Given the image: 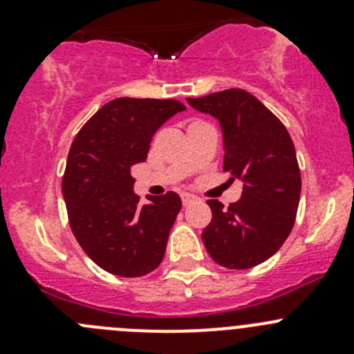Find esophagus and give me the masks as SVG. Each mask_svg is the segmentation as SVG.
Segmentation results:
<instances>
[{"instance_id": "obj_1", "label": "esophagus", "mask_w": 354, "mask_h": 354, "mask_svg": "<svg viewBox=\"0 0 354 354\" xmlns=\"http://www.w3.org/2000/svg\"><path fill=\"white\" fill-rule=\"evenodd\" d=\"M195 200H196L195 195H189V193H184V195H183V205H184V207H187V205H192L193 202H195Z\"/></svg>"}]
</instances>
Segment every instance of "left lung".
Masks as SVG:
<instances>
[{
  "label": "left lung",
  "instance_id": "obj_1",
  "mask_svg": "<svg viewBox=\"0 0 354 354\" xmlns=\"http://www.w3.org/2000/svg\"><path fill=\"white\" fill-rule=\"evenodd\" d=\"M198 111L220 120L223 170L243 180V195L223 207L207 200L212 220L202 241L216 264L250 270L274 255L296 221L301 174L290 134L257 97L228 88L204 97H187Z\"/></svg>",
  "mask_w": 354,
  "mask_h": 354
}]
</instances>
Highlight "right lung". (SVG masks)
<instances>
[{
	"instance_id": "1",
	"label": "right lung",
	"mask_w": 354,
	"mask_h": 354,
	"mask_svg": "<svg viewBox=\"0 0 354 354\" xmlns=\"http://www.w3.org/2000/svg\"><path fill=\"white\" fill-rule=\"evenodd\" d=\"M184 109L175 99L120 97L102 106L72 142L62 179L68 225L84 253L108 273L143 277L165 257L183 202L168 192L140 204L131 167L145 161L156 131Z\"/></svg>"
}]
</instances>
